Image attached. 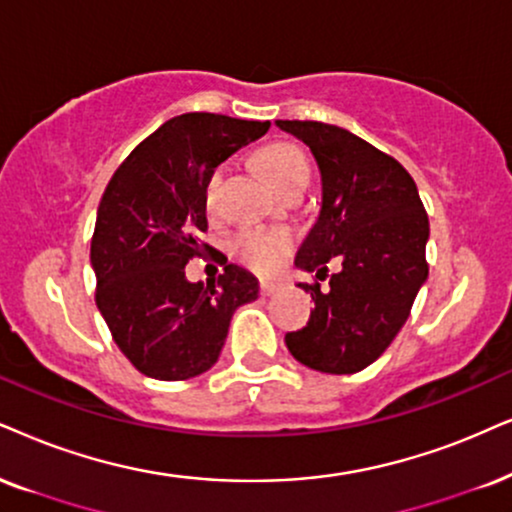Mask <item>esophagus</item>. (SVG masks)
Returning a JSON list of instances; mask_svg holds the SVG:
<instances>
[{"label":"esophagus","mask_w":512,"mask_h":512,"mask_svg":"<svg viewBox=\"0 0 512 512\" xmlns=\"http://www.w3.org/2000/svg\"><path fill=\"white\" fill-rule=\"evenodd\" d=\"M278 288H281V283H278V281H262V283H260L262 295H274Z\"/></svg>","instance_id":"obj_1"}]
</instances>
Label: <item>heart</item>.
<instances>
[{
	"label": "heart",
	"mask_w": 512,
	"mask_h": 512,
	"mask_svg": "<svg viewBox=\"0 0 512 512\" xmlns=\"http://www.w3.org/2000/svg\"><path fill=\"white\" fill-rule=\"evenodd\" d=\"M257 172L262 174L264 181L274 189H283V186L295 181L297 177H309V163L304 158L300 148L290 144H269L264 146L255 158ZM219 179H222V172H215L208 181V191H205V198H208V205L212 208L217 198ZM293 245V236L288 231L281 229H260V226H252V229H243L231 238V252L241 260L245 267L252 271H260V274H267V271H274L278 264H281L286 252Z\"/></svg>",
	"instance_id": "heart-1"
}]
</instances>
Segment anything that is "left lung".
Segmentation results:
<instances>
[{
	"label": "left lung",
	"instance_id": "1",
	"mask_svg": "<svg viewBox=\"0 0 512 512\" xmlns=\"http://www.w3.org/2000/svg\"><path fill=\"white\" fill-rule=\"evenodd\" d=\"M276 127L312 151L321 174L319 215L295 267L323 281L326 262H340L326 293L302 283L314 309L286 345L314 371L357 373L397 338L428 281V215L411 174L357 134L309 120H276Z\"/></svg>",
	"mask_w": 512,
	"mask_h": 512
}]
</instances>
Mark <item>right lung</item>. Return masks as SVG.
Returning <instances> with one entry per match:
<instances>
[{
	"label": "right lung",
	"mask_w": 512,
	"mask_h": 512,
	"mask_svg": "<svg viewBox=\"0 0 512 512\" xmlns=\"http://www.w3.org/2000/svg\"><path fill=\"white\" fill-rule=\"evenodd\" d=\"M269 122L184 113L141 141L103 193L92 238L96 307L115 345L155 380H189L217 364L231 316L260 281L226 264L193 283L184 267L208 245L205 191L217 165L264 137Z\"/></svg>",
	"instance_id": "add662e5"
}]
</instances>
